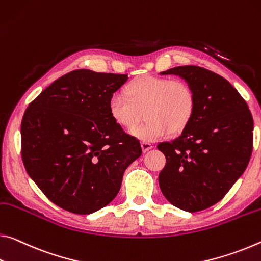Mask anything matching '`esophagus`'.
I'll list each match as a JSON object with an SVG mask.
<instances>
[{
  "label": "esophagus",
  "instance_id": "1",
  "mask_svg": "<svg viewBox=\"0 0 261 261\" xmlns=\"http://www.w3.org/2000/svg\"><path fill=\"white\" fill-rule=\"evenodd\" d=\"M152 147H153V145H152L151 143H148V142H142V148H143V152H147V151H150Z\"/></svg>",
  "mask_w": 261,
  "mask_h": 261
}]
</instances>
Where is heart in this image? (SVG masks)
<instances>
[{"instance_id":"1","label":"heart","mask_w":261,"mask_h":261,"mask_svg":"<svg viewBox=\"0 0 261 261\" xmlns=\"http://www.w3.org/2000/svg\"><path fill=\"white\" fill-rule=\"evenodd\" d=\"M126 95L115 93L108 108L111 118L125 130L133 129L146 110L148 122L130 134L144 142L164 138L187 127L196 109L193 87L181 79L142 75L126 86Z\"/></svg>"}]
</instances>
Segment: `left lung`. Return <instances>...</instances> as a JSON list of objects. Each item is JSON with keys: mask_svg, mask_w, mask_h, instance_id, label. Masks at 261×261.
I'll list each match as a JSON object with an SVG mask.
<instances>
[{"mask_svg": "<svg viewBox=\"0 0 261 261\" xmlns=\"http://www.w3.org/2000/svg\"><path fill=\"white\" fill-rule=\"evenodd\" d=\"M161 74L185 79L195 92L196 109L179 137L158 145L166 156L160 189L176 208L201 212L220 202L246 169L253 118L237 89L209 69L177 66Z\"/></svg>", "mask_w": 261, "mask_h": 261, "instance_id": "8db88e82", "label": "left lung"}]
</instances>
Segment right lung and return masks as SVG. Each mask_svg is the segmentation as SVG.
I'll use <instances>...</instances> for the list:
<instances>
[{"instance_id":"right-lung-1","label":"right lung","mask_w":261,"mask_h":261,"mask_svg":"<svg viewBox=\"0 0 261 261\" xmlns=\"http://www.w3.org/2000/svg\"><path fill=\"white\" fill-rule=\"evenodd\" d=\"M127 74L76 69L32 101L20 124L22 160L49 201L88 215L109 204L123 174L142 155L136 137L109 114V98Z\"/></svg>"}]
</instances>
